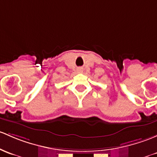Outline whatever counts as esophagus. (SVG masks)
<instances>
[{"instance_id": "34e87169", "label": "esophagus", "mask_w": 157, "mask_h": 157, "mask_svg": "<svg viewBox=\"0 0 157 157\" xmlns=\"http://www.w3.org/2000/svg\"><path fill=\"white\" fill-rule=\"evenodd\" d=\"M77 71L78 72H81V71H83V68H82V67H77Z\"/></svg>"}]
</instances>
